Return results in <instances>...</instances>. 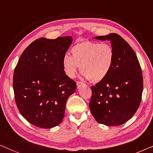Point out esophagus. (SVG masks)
<instances>
[{
    "mask_svg": "<svg viewBox=\"0 0 153 153\" xmlns=\"http://www.w3.org/2000/svg\"><path fill=\"white\" fill-rule=\"evenodd\" d=\"M84 85V83L83 82H81V81H77L76 82V85H77V88H81V85Z\"/></svg>",
    "mask_w": 153,
    "mask_h": 153,
    "instance_id": "obj_1",
    "label": "esophagus"
}]
</instances>
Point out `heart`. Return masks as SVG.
Returning <instances> with one entry per match:
<instances>
[{"mask_svg": "<svg viewBox=\"0 0 153 153\" xmlns=\"http://www.w3.org/2000/svg\"><path fill=\"white\" fill-rule=\"evenodd\" d=\"M71 51L72 56L66 53L62 58L65 74L69 78H74L80 66L85 78L98 82L107 76L114 65V50L108 44L82 41L76 44Z\"/></svg>", "mask_w": 153, "mask_h": 153, "instance_id": "b5f03b06", "label": "heart"}]
</instances>
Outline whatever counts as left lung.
I'll list each match as a JSON object with an SVG mask.
<instances>
[{"label": "left lung", "instance_id": "left-lung-1", "mask_svg": "<svg viewBox=\"0 0 153 153\" xmlns=\"http://www.w3.org/2000/svg\"><path fill=\"white\" fill-rule=\"evenodd\" d=\"M94 38L110 41L115 59L107 76L91 86L90 109L100 124L121 125L134 115L141 103L143 87L141 66L132 48L119 35L110 33Z\"/></svg>", "mask_w": 153, "mask_h": 153}]
</instances>
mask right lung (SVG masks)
Listing matches in <instances>:
<instances>
[{
	"mask_svg": "<svg viewBox=\"0 0 153 153\" xmlns=\"http://www.w3.org/2000/svg\"><path fill=\"white\" fill-rule=\"evenodd\" d=\"M72 42V36L37 39L24 50L14 69L16 106L35 126L49 129L59 125L67 100L76 91V82L62 67V58Z\"/></svg>",
	"mask_w": 153,
	"mask_h": 153,
	"instance_id": "obj_1",
	"label": "right lung"
}]
</instances>
